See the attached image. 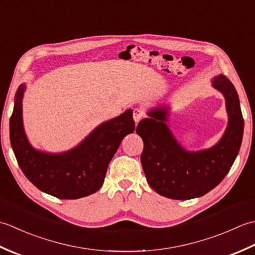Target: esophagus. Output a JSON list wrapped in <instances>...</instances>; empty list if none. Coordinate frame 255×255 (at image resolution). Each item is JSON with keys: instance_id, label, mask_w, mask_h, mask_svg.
<instances>
[{"instance_id": "1", "label": "esophagus", "mask_w": 255, "mask_h": 255, "mask_svg": "<svg viewBox=\"0 0 255 255\" xmlns=\"http://www.w3.org/2000/svg\"><path fill=\"white\" fill-rule=\"evenodd\" d=\"M144 116V113L142 110H140V108H134L133 110V119L136 123H139L141 121L142 117Z\"/></svg>"}]
</instances>
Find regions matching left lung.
Wrapping results in <instances>:
<instances>
[{"label":"left lung","mask_w":255,"mask_h":255,"mask_svg":"<svg viewBox=\"0 0 255 255\" xmlns=\"http://www.w3.org/2000/svg\"><path fill=\"white\" fill-rule=\"evenodd\" d=\"M213 86L225 96L229 122L223 138L210 149L195 152L184 149L167 127L166 107L150 111V117L138 124L144 175L162 196L180 200L203 196L224 180L239 153L245 128L239 96L224 74L214 79Z\"/></svg>","instance_id":"obj_1"}]
</instances>
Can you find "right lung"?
Wrapping results in <instances>:
<instances>
[{"label": "right lung", "mask_w": 255, "mask_h": 255, "mask_svg": "<svg viewBox=\"0 0 255 255\" xmlns=\"http://www.w3.org/2000/svg\"><path fill=\"white\" fill-rule=\"evenodd\" d=\"M24 91L25 84H21L15 94L9 140L25 176L41 192L60 199H77L99 191L122 140L136 127L132 111L101 124L67 152L47 153L32 148L27 140L21 116Z\"/></svg>", "instance_id": "right-lung-1"}]
</instances>
